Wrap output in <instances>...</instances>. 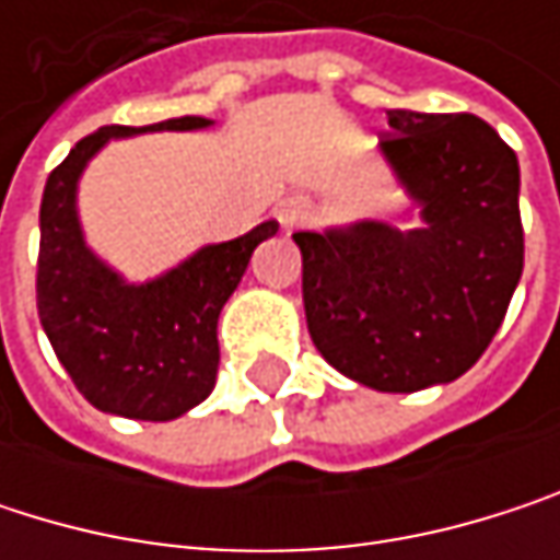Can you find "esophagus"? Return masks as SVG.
Masks as SVG:
<instances>
[{
  "instance_id": "esophagus-1",
  "label": "esophagus",
  "mask_w": 560,
  "mask_h": 560,
  "mask_svg": "<svg viewBox=\"0 0 560 560\" xmlns=\"http://www.w3.org/2000/svg\"><path fill=\"white\" fill-rule=\"evenodd\" d=\"M276 217H279L281 230H301L307 220H311V207L301 200V197H288V200H281L279 207H276Z\"/></svg>"
}]
</instances>
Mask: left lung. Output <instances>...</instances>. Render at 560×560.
I'll list each match as a JSON object with an SVG mask.
<instances>
[{"instance_id": "1", "label": "left lung", "mask_w": 560, "mask_h": 560, "mask_svg": "<svg viewBox=\"0 0 560 560\" xmlns=\"http://www.w3.org/2000/svg\"><path fill=\"white\" fill-rule=\"evenodd\" d=\"M389 129L380 155L418 223L291 240L317 353L366 389L418 392L464 376L503 324L525 256L518 159L470 113L389 109Z\"/></svg>"}]
</instances>
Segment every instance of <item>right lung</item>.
Segmentation results:
<instances>
[{"mask_svg":"<svg viewBox=\"0 0 560 560\" xmlns=\"http://www.w3.org/2000/svg\"><path fill=\"white\" fill-rule=\"evenodd\" d=\"M213 119L180 116L155 126H103L51 171L42 197L38 317L60 366L83 398L119 418L174 421L217 383V320L259 243L279 233L259 223L230 243H210L149 281H129L83 236L77 187L86 165L116 139L197 132Z\"/></svg>","mask_w":560,"mask_h":560,"instance_id":"right-lung-1","label":"right lung"}]
</instances>
